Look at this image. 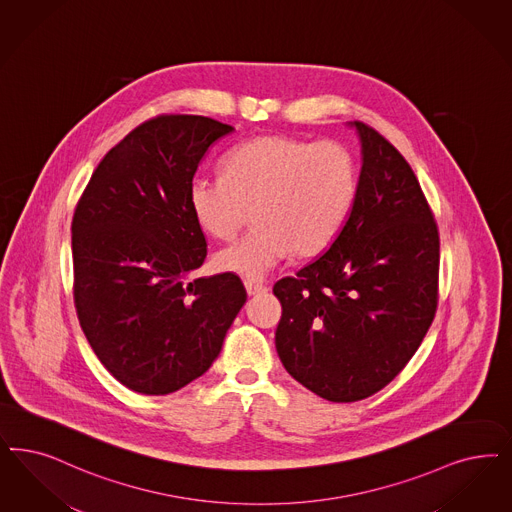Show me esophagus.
<instances>
[{
	"instance_id": "esophagus-1",
	"label": "esophagus",
	"mask_w": 512,
	"mask_h": 512,
	"mask_svg": "<svg viewBox=\"0 0 512 512\" xmlns=\"http://www.w3.org/2000/svg\"><path fill=\"white\" fill-rule=\"evenodd\" d=\"M244 285H246L247 295H261V293H265L266 291V285L259 282H253V280H246Z\"/></svg>"
}]
</instances>
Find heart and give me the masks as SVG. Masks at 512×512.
<instances>
[{
    "label": "heart",
    "instance_id": "1",
    "mask_svg": "<svg viewBox=\"0 0 512 512\" xmlns=\"http://www.w3.org/2000/svg\"><path fill=\"white\" fill-rule=\"evenodd\" d=\"M355 191V162L342 143L261 136L230 151L223 176H194L189 206L200 229L217 240H232L253 210L257 227L219 251L213 265L263 278L291 251L314 257L331 246Z\"/></svg>",
    "mask_w": 512,
    "mask_h": 512
}]
</instances>
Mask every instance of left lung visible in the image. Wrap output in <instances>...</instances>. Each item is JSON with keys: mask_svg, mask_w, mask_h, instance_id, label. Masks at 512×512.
I'll list each match as a JSON object with an SVG mask.
<instances>
[{"mask_svg": "<svg viewBox=\"0 0 512 512\" xmlns=\"http://www.w3.org/2000/svg\"><path fill=\"white\" fill-rule=\"evenodd\" d=\"M361 172L331 247L282 278L276 350L285 371L333 403L386 388L431 327L439 300V230L405 157L359 121Z\"/></svg>", "mask_w": 512, "mask_h": 512, "instance_id": "8db88e82", "label": "left lung"}]
</instances>
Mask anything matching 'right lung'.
I'll use <instances>...</instances> for the list:
<instances>
[{
	"label": "right lung",
	"instance_id": "right-lung-1",
	"mask_svg": "<svg viewBox=\"0 0 512 512\" xmlns=\"http://www.w3.org/2000/svg\"><path fill=\"white\" fill-rule=\"evenodd\" d=\"M229 124L160 115L117 143L90 177L71 221L77 318L123 386L168 395L212 367L246 304L232 272L196 278L208 244L189 181Z\"/></svg>",
	"mask_w": 512,
	"mask_h": 512
}]
</instances>
